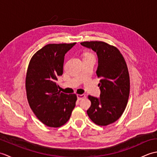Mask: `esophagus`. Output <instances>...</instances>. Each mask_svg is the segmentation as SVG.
Here are the masks:
<instances>
[{"label":"esophagus","mask_w":157,"mask_h":157,"mask_svg":"<svg viewBox=\"0 0 157 157\" xmlns=\"http://www.w3.org/2000/svg\"><path fill=\"white\" fill-rule=\"evenodd\" d=\"M86 97V96L85 94H78L77 95V98L79 100V101H80V100Z\"/></svg>","instance_id":"34e87169"}]
</instances>
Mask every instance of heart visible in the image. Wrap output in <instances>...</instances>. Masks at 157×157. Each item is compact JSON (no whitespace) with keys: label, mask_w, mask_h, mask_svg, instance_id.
Masks as SVG:
<instances>
[{"label":"heart","mask_w":157,"mask_h":157,"mask_svg":"<svg viewBox=\"0 0 157 157\" xmlns=\"http://www.w3.org/2000/svg\"><path fill=\"white\" fill-rule=\"evenodd\" d=\"M88 55H91L90 54H87V56H88Z\"/></svg>","instance_id":"obj_1"}]
</instances>
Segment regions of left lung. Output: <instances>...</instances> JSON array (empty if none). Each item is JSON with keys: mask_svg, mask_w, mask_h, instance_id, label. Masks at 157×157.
<instances>
[{"mask_svg": "<svg viewBox=\"0 0 157 157\" xmlns=\"http://www.w3.org/2000/svg\"><path fill=\"white\" fill-rule=\"evenodd\" d=\"M80 44L96 52V75L101 79L100 98L88 96L91 106L87 114L95 124L108 125L115 122L124 112L129 95L128 69L121 53L104 42H84Z\"/></svg>", "mask_w": 157, "mask_h": 157, "instance_id": "1", "label": "left lung"}]
</instances>
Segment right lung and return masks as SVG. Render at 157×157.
<instances>
[{
	"label": "right lung",
	"mask_w": 157,
	"mask_h": 157,
	"mask_svg": "<svg viewBox=\"0 0 157 157\" xmlns=\"http://www.w3.org/2000/svg\"><path fill=\"white\" fill-rule=\"evenodd\" d=\"M75 44H49L36 52L29 61L25 79L30 108L44 125L59 128L68 121L77 96L59 90L58 77L63 75L65 55Z\"/></svg>",
	"instance_id": "1"
}]
</instances>
